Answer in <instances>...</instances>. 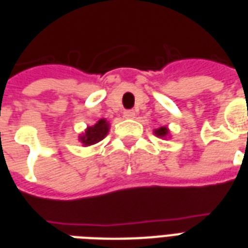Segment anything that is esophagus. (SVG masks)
<instances>
[{
    "instance_id": "esophagus-1",
    "label": "esophagus",
    "mask_w": 248,
    "mask_h": 248,
    "mask_svg": "<svg viewBox=\"0 0 248 248\" xmlns=\"http://www.w3.org/2000/svg\"><path fill=\"white\" fill-rule=\"evenodd\" d=\"M124 117L127 120H132V118H135V112L134 110H124Z\"/></svg>"
}]
</instances>
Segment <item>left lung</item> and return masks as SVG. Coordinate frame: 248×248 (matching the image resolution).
<instances>
[{
	"label": "left lung",
	"mask_w": 248,
	"mask_h": 248,
	"mask_svg": "<svg viewBox=\"0 0 248 248\" xmlns=\"http://www.w3.org/2000/svg\"><path fill=\"white\" fill-rule=\"evenodd\" d=\"M153 132H155V136H158V138H161V139H163V138H169L170 136V130L169 127H166V126H161V127L158 128H155L153 130Z\"/></svg>",
	"instance_id": "obj_1"
}]
</instances>
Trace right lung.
Returning <instances> with one entry per match:
<instances>
[{"label": "right lung", "mask_w": 248, "mask_h": 248, "mask_svg": "<svg viewBox=\"0 0 248 248\" xmlns=\"http://www.w3.org/2000/svg\"><path fill=\"white\" fill-rule=\"evenodd\" d=\"M109 127H110V124H109L108 121L105 118H101L93 126H87L85 131L79 134L78 141H81L83 147L95 145L108 135Z\"/></svg>", "instance_id": "right-lung-1"}]
</instances>
